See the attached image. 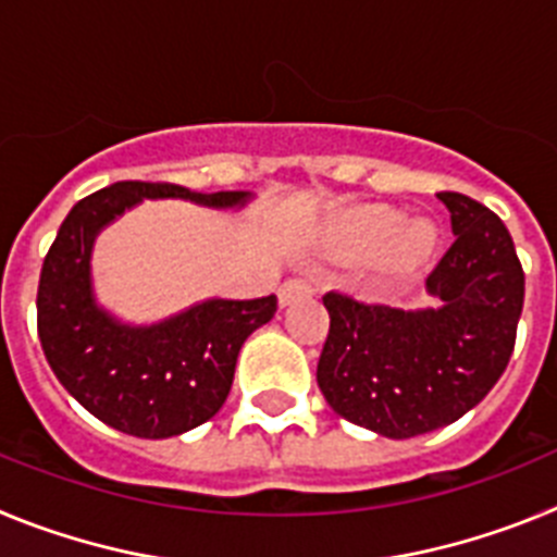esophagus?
I'll return each instance as SVG.
<instances>
[{
  "mask_svg": "<svg viewBox=\"0 0 557 557\" xmlns=\"http://www.w3.org/2000/svg\"><path fill=\"white\" fill-rule=\"evenodd\" d=\"M307 293H312V282H309V278H287V282L278 287V301H282V307H289L298 295Z\"/></svg>",
  "mask_w": 557,
  "mask_h": 557,
  "instance_id": "34e87169",
  "label": "esophagus"
}]
</instances>
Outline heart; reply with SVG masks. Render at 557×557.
<instances>
[{
	"mask_svg": "<svg viewBox=\"0 0 557 557\" xmlns=\"http://www.w3.org/2000/svg\"><path fill=\"white\" fill-rule=\"evenodd\" d=\"M346 236L359 253H385L393 248L401 262L410 264L430 253L435 231L426 223L405 228V218L393 209H366L348 220Z\"/></svg>",
	"mask_w": 557,
	"mask_h": 557,
	"instance_id": "b5f03b06",
	"label": "heart"
}]
</instances>
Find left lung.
<instances>
[{"label":"left lung","instance_id":"8db88e82","mask_svg":"<svg viewBox=\"0 0 557 557\" xmlns=\"http://www.w3.org/2000/svg\"><path fill=\"white\" fill-rule=\"evenodd\" d=\"M455 243L426 275L444 307L401 312L329 289L318 385L332 410L385 437L455 424L488 396L516 346L524 270L488 206L441 191Z\"/></svg>","mask_w":557,"mask_h":557}]
</instances>
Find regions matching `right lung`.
<instances>
[{
  "label": "right lung",
  "mask_w": 557,
  "mask_h": 557,
  "mask_svg": "<svg viewBox=\"0 0 557 557\" xmlns=\"http://www.w3.org/2000/svg\"><path fill=\"white\" fill-rule=\"evenodd\" d=\"M141 198H184L206 206L245 203V191L200 195L178 184L116 181L69 211L38 282V337L58 382L102 424L133 437L195 430L223 407L239 348L270 321L278 298L206 301L189 312L131 329L97 309L88 284L95 234Z\"/></svg>",
  "instance_id": "1"
}]
</instances>
